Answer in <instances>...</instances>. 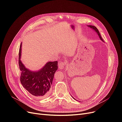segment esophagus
I'll use <instances>...</instances> for the list:
<instances>
[{
	"label": "esophagus",
	"mask_w": 122,
	"mask_h": 122,
	"mask_svg": "<svg viewBox=\"0 0 122 122\" xmlns=\"http://www.w3.org/2000/svg\"><path fill=\"white\" fill-rule=\"evenodd\" d=\"M65 67V65H64V63L62 62H60L58 64V68L59 69L62 70Z\"/></svg>",
	"instance_id": "esophagus-1"
}]
</instances>
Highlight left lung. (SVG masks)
Wrapping results in <instances>:
<instances>
[{"label":"left lung","instance_id":"8db88e82","mask_svg":"<svg viewBox=\"0 0 122 122\" xmlns=\"http://www.w3.org/2000/svg\"><path fill=\"white\" fill-rule=\"evenodd\" d=\"M87 26H88V27H89V28H91V29H92L93 30H94L96 32V33H97V34L98 35V36H99V38H100V39L102 41L104 42L103 39H102L101 36H100V33H99V31H98V29L97 28V27H95V26H93V25H87ZM73 97L74 99H75L73 97Z\"/></svg>","mask_w":122,"mask_h":122}]
</instances>
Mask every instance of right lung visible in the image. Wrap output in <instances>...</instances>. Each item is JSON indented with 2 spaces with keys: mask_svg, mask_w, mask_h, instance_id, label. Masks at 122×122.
Instances as JSON below:
<instances>
[{
  "mask_svg": "<svg viewBox=\"0 0 122 122\" xmlns=\"http://www.w3.org/2000/svg\"><path fill=\"white\" fill-rule=\"evenodd\" d=\"M21 52L22 43L19 53V65L22 86L29 93L36 97H46L49 93L54 74L58 69V62H48L38 71H30L25 68L21 61Z\"/></svg>",
  "mask_w": 122,
  "mask_h": 122,
  "instance_id": "obj_1",
  "label": "right lung"
}]
</instances>
